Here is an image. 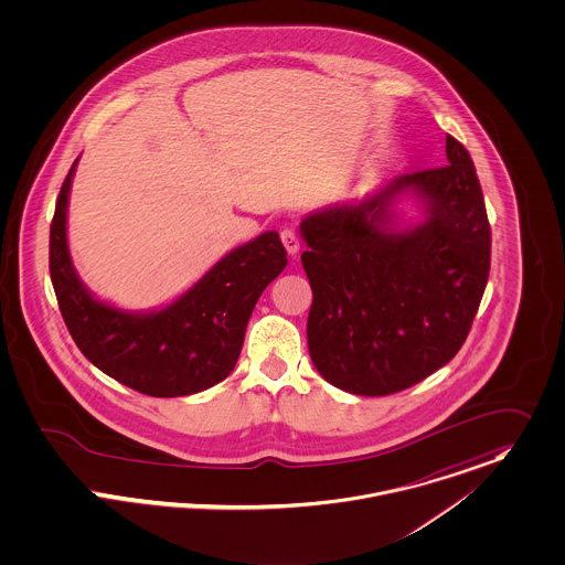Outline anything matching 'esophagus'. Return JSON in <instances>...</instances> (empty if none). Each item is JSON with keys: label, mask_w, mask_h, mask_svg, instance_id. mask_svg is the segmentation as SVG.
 I'll use <instances>...</instances> for the list:
<instances>
[{"label": "esophagus", "mask_w": 565, "mask_h": 565, "mask_svg": "<svg viewBox=\"0 0 565 565\" xmlns=\"http://www.w3.org/2000/svg\"><path fill=\"white\" fill-rule=\"evenodd\" d=\"M281 243H284V247H286V252L290 253V255H297L299 249H301V241H299V236L295 234V230H290V227H286V230H281Z\"/></svg>", "instance_id": "obj_1"}]
</instances>
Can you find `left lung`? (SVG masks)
<instances>
[{
    "mask_svg": "<svg viewBox=\"0 0 565 565\" xmlns=\"http://www.w3.org/2000/svg\"><path fill=\"white\" fill-rule=\"evenodd\" d=\"M446 160L301 221L313 292L310 358L344 392L385 396L412 387L468 338L490 275L492 232L472 158L452 136ZM403 193L419 199L420 224L399 225Z\"/></svg>",
    "mask_w": 565,
    "mask_h": 565,
    "instance_id": "8db88e82",
    "label": "left lung"
}]
</instances>
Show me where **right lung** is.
Segmentation results:
<instances>
[{"label": "right lung", "instance_id": "1", "mask_svg": "<svg viewBox=\"0 0 565 565\" xmlns=\"http://www.w3.org/2000/svg\"><path fill=\"white\" fill-rule=\"evenodd\" d=\"M73 162L50 230V273L66 329L84 358L147 396H189L216 385L238 362L247 322L264 288L286 268L277 232L221 257L171 306L127 312L99 301L77 277L66 245Z\"/></svg>", "mask_w": 565, "mask_h": 565}]
</instances>
